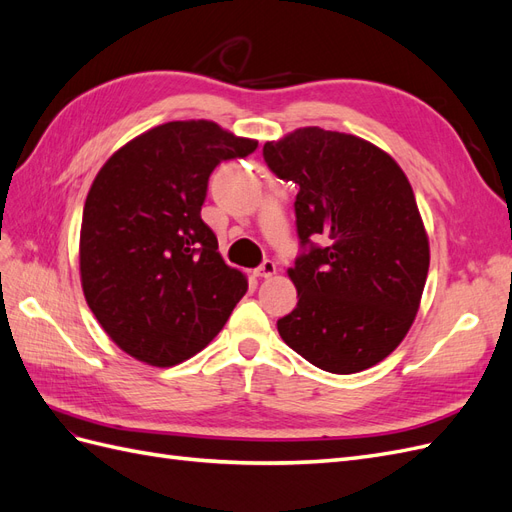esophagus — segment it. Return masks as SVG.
<instances>
[{
  "instance_id": "1",
  "label": "esophagus",
  "mask_w": 512,
  "mask_h": 512,
  "mask_svg": "<svg viewBox=\"0 0 512 512\" xmlns=\"http://www.w3.org/2000/svg\"><path fill=\"white\" fill-rule=\"evenodd\" d=\"M275 271H277L275 262H273V260H265V262H262V265L254 271V275H256V277H273Z\"/></svg>"
}]
</instances>
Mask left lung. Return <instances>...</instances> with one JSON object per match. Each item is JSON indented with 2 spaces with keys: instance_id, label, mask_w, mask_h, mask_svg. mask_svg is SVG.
<instances>
[{
  "instance_id": "1",
  "label": "left lung",
  "mask_w": 512,
  "mask_h": 512,
  "mask_svg": "<svg viewBox=\"0 0 512 512\" xmlns=\"http://www.w3.org/2000/svg\"><path fill=\"white\" fill-rule=\"evenodd\" d=\"M299 188L303 252L288 269L299 303L277 320L284 342L331 374L386 359L410 331L429 271V241L399 164L359 136L299 128L262 147Z\"/></svg>"
}]
</instances>
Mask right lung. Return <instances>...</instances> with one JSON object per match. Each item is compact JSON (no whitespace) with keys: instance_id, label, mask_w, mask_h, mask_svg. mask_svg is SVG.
Segmentation results:
<instances>
[{"instance_id":"1","label":"right lung","mask_w":512,"mask_h":512,"mask_svg":"<svg viewBox=\"0 0 512 512\" xmlns=\"http://www.w3.org/2000/svg\"><path fill=\"white\" fill-rule=\"evenodd\" d=\"M256 147L207 119L168 121L115 151L91 183L81 284L106 335L134 359H190L245 294V275L222 260L200 207L213 168Z\"/></svg>"}]
</instances>
